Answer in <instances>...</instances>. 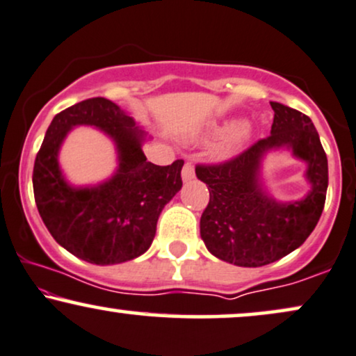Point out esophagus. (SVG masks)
Listing matches in <instances>:
<instances>
[{
	"label": "esophagus",
	"instance_id": "34e87169",
	"mask_svg": "<svg viewBox=\"0 0 356 356\" xmlns=\"http://www.w3.org/2000/svg\"><path fill=\"white\" fill-rule=\"evenodd\" d=\"M194 177H195L194 164H192V162H186V164H184V167H182V181L189 182Z\"/></svg>",
	"mask_w": 356,
	"mask_h": 356
}]
</instances>
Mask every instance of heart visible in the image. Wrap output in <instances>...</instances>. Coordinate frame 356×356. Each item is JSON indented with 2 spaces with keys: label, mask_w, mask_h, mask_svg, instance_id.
<instances>
[{
  "label": "heart",
  "mask_w": 356,
  "mask_h": 356,
  "mask_svg": "<svg viewBox=\"0 0 356 356\" xmlns=\"http://www.w3.org/2000/svg\"><path fill=\"white\" fill-rule=\"evenodd\" d=\"M248 137H250V127L243 122L235 124L232 129L227 132V136L224 137V140H222L219 147H217V156H219L220 159L230 157L247 143Z\"/></svg>",
  "instance_id": "obj_1"
}]
</instances>
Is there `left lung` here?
Listing matches in <instances>:
<instances>
[{
  "instance_id": "obj_1",
  "label": "left lung",
  "mask_w": 356,
  "mask_h": 356,
  "mask_svg": "<svg viewBox=\"0 0 356 356\" xmlns=\"http://www.w3.org/2000/svg\"><path fill=\"white\" fill-rule=\"evenodd\" d=\"M270 106L275 114L267 139L234 161L195 169L211 192L200 237L213 257L237 267H262L300 247L318 224L327 197V154L312 119L280 102ZM280 150L306 164L311 189L302 200H277L264 184L263 162Z\"/></svg>"
}]
</instances>
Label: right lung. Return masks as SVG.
<instances>
[{"mask_svg":"<svg viewBox=\"0 0 356 356\" xmlns=\"http://www.w3.org/2000/svg\"><path fill=\"white\" fill-rule=\"evenodd\" d=\"M105 132L116 151L115 172L96 184L67 181L58 152L76 127ZM151 137L136 119L104 97L81 101L56 114L34 161V200L49 234L84 262L114 265L149 250L167 202L182 189L184 161L147 162L143 145Z\"/></svg>","mask_w":356,"mask_h":356,"instance_id":"right-lung-1","label":"right lung"}]
</instances>
